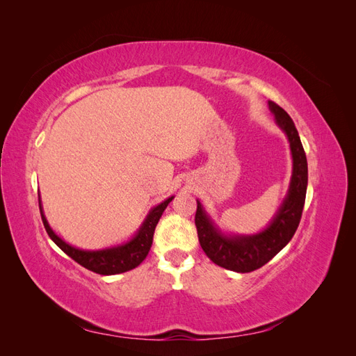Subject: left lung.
Listing matches in <instances>:
<instances>
[{
    "label": "left lung",
    "instance_id": "1",
    "mask_svg": "<svg viewBox=\"0 0 356 356\" xmlns=\"http://www.w3.org/2000/svg\"><path fill=\"white\" fill-rule=\"evenodd\" d=\"M268 110L275 115L279 129L286 135L293 156V175L288 193L270 224L254 234L224 233L197 200L195 222L202 250L215 264L238 273L257 270L286 246L298 227L306 200L307 160L296 124L277 104L268 101Z\"/></svg>",
    "mask_w": 356,
    "mask_h": 356
}]
</instances>
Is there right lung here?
Masks as SVG:
<instances>
[{"label": "right lung", "mask_w": 356, "mask_h": 356, "mask_svg": "<svg viewBox=\"0 0 356 356\" xmlns=\"http://www.w3.org/2000/svg\"><path fill=\"white\" fill-rule=\"evenodd\" d=\"M172 199H174V196L168 197L166 200L159 203L157 207L149 209L145 220L141 224V227H139L138 232L132 236V239H129L127 242L120 245L104 248V250H96V251L80 250V248H75L67 243L62 238H59V236L53 232V229L49 225L44 211H42L40 195H38V204H40L42 224H44L46 232L49 233L50 239L55 242L63 252L70 255L74 261H77L79 264L88 268V270L108 276V275H118L127 270H132V268L138 267L145 260V257L148 255L149 248H152V243H153L156 225L161 217V213H163L168 204L172 202Z\"/></svg>", "instance_id": "obj_1"}]
</instances>
